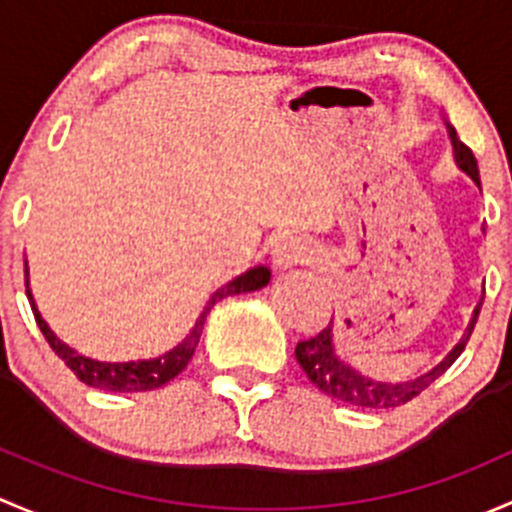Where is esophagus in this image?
<instances>
[{"label": "esophagus", "instance_id": "obj_1", "mask_svg": "<svg viewBox=\"0 0 512 512\" xmlns=\"http://www.w3.org/2000/svg\"><path fill=\"white\" fill-rule=\"evenodd\" d=\"M300 258H303V246L295 239H283L273 249V263H276V268H291L295 263H300Z\"/></svg>", "mask_w": 512, "mask_h": 512}]
</instances>
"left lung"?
Segmentation results:
<instances>
[{"instance_id": "obj_1", "label": "left lung", "mask_w": 512, "mask_h": 512, "mask_svg": "<svg viewBox=\"0 0 512 512\" xmlns=\"http://www.w3.org/2000/svg\"><path fill=\"white\" fill-rule=\"evenodd\" d=\"M446 128H449V135L453 142V155H456L458 167H461V170L466 172L478 187H481L476 155H473L471 147L463 145V142L458 140L456 130H453L451 125H446ZM466 340L458 342V345L453 347L451 355L446 357L436 370H431L429 374H424V377L414 379V382H407V384L374 382V379H367L365 374L352 370L347 362H342L340 357H337L335 345H333V323H330L328 328L320 330L315 337H310V340L298 342V345H295V360L300 362V367H303V372L308 374L310 382H313L320 392L328 394V397L337 399V402L352 404V407L357 409H374V412H382V409L402 407V404H407L409 399H414L416 394L424 392V389L429 387V384L434 382L446 367H451V362L461 355Z\"/></svg>"}]
</instances>
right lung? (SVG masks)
I'll return each mask as SVG.
<instances>
[{"instance_id": "right-lung-1", "label": "right lung", "mask_w": 512, "mask_h": 512, "mask_svg": "<svg viewBox=\"0 0 512 512\" xmlns=\"http://www.w3.org/2000/svg\"><path fill=\"white\" fill-rule=\"evenodd\" d=\"M268 281H271V271H268L266 266H256V268H251V271H246L244 276L234 278V281L226 283L224 288H219V291L212 295L209 305L202 310V315H199L197 323H194L192 333L184 335L177 345L167 347V352H162V355H155V357H150V360H138V362H98V360H91V357H86V355H78L73 347H68L66 342L59 340L54 330L46 325V320L41 318L39 308H36L31 291H29V298H31V310H34L36 323H39L41 333H44L46 340H49L51 350H54L56 355L66 362L68 370L76 374L83 384H88V387H96V389H105V392H123V394L130 392L133 394V392H150V389L162 387V384H167L170 379H175L177 374L189 365L194 350H197L199 337H202L204 318H207L209 308H212L217 300L226 298V295L258 291V288L266 286Z\"/></svg>"}]
</instances>
